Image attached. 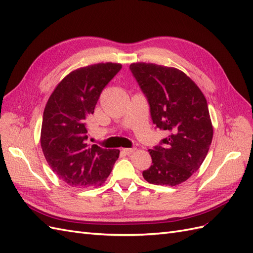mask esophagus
<instances>
[{
  "mask_svg": "<svg viewBox=\"0 0 253 253\" xmlns=\"http://www.w3.org/2000/svg\"><path fill=\"white\" fill-rule=\"evenodd\" d=\"M135 151V148H123L122 152L126 155H131Z\"/></svg>",
  "mask_w": 253,
  "mask_h": 253,
  "instance_id": "esophagus-1",
  "label": "esophagus"
}]
</instances>
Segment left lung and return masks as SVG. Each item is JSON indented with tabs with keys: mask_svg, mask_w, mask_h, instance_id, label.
<instances>
[{
	"mask_svg": "<svg viewBox=\"0 0 253 253\" xmlns=\"http://www.w3.org/2000/svg\"><path fill=\"white\" fill-rule=\"evenodd\" d=\"M150 106L155 128L169 132L150 150L152 166L143 177L154 185L176 186L202 165L212 139L203 93L176 68L133 63L129 66Z\"/></svg>",
	"mask_w": 253,
	"mask_h": 253,
	"instance_id": "left-lung-1",
	"label": "left lung"
}]
</instances>
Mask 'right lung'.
Instances as JSON below:
<instances>
[{"label":"right lung","instance_id":"obj_1","mask_svg":"<svg viewBox=\"0 0 253 253\" xmlns=\"http://www.w3.org/2000/svg\"><path fill=\"white\" fill-rule=\"evenodd\" d=\"M121 69V64L100 63L71 71L55 87L44 108L42 152L52 171L70 186H100L119 158V150L89 145L86 132L102 89Z\"/></svg>","mask_w":253,"mask_h":253}]
</instances>
